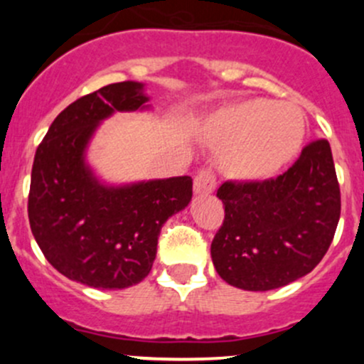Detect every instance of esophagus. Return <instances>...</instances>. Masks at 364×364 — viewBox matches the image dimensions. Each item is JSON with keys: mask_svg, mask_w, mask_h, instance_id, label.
Segmentation results:
<instances>
[{"mask_svg": "<svg viewBox=\"0 0 364 364\" xmlns=\"http://www.w3.org/2000/svg\"><path fill=\"white\" fill-rule=\"evenodd\" d=\"M216 188V176L211 168H200L193 179V190L199 196H208L213 193Z\"/></svg>", "mask_w": 364, "mask_h": 364, "instance_id": "1", "label": "esophagus"}]
</instances>
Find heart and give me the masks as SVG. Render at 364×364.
Returning a JSON list of instances; mask_svg holds the SVG:
<instances>
[{
	"label": "heart",
	"instance_id": "obj_1",
	"mask_svg": "<svg viewBox=\"0 0 364 364\" xmlns=\"http://www.w3.org/2000/svg\"><path fill=\"white\" fill-rule=\"evenodd\" d=\"M223 146V171L237 179H266L296 156L304 137V114L289 102L247 98L220 109L208 123Z\"/></svg>",
	"mask_w": 364,
	"mask_h": 364
}]
</instances>
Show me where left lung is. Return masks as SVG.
<instances>
[{
    "instance_id": "obj_1",
    "label": "left lung",
    "mask_w": 364,
    "mask_h": 364,
    "mask_svg": "<svg viewBox=\"0 0 364 364\" xmlns=\"http://www.w3.org/2000/svg\"><path fill=\"white\" fill-rule=\"evenodd\" d=\"M225 218L211 243L215 269L245 291H271L310 273L340 220V185L326 139L306 144L289 171L264 181H225Z\"/></svg>"
}]
</instances>
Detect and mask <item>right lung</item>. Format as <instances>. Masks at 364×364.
Here are the masks:
<instances>
[{
  "label": "right lung",
  "instance_id": "add662e5",
  "mask_svg": "<svg viewBox=\"0 0 364 364\" xmlns=\"http://www.w3.org/2000/svg\"><path fill=\"white\" fill-rule=\"evenodd\" d=\"M142 84L116 82L70 104L36 149L28 197L31 232L46 259L70 280L127 289L149 274L161 225L192 199V178L104 186L84 164L98 123L137 111Z\"/></svg>",
  "mask_w": 364,
  "mask_h": 364
}]
</instances>
